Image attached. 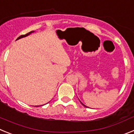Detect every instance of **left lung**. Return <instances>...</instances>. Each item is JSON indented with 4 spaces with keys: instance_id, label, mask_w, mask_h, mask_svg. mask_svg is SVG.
Instances as JSON below:
<instances>
[{
    "instance_id": "8db88e82",
    "label": "left lung",
    "mask_w": 134,
    "mask_h": 134,
    "mask_svg": "<svg viewBox=\"0 0 134 134\" xmlns=\"http://www.w3.org/2000/svg\"><path fill=\"white\" fill-rule=\"evenodd\" d=\"M80 103H81V104H82V105H83V106H85V107H86V105H84V104H83V103H82V102H81V101H80Z\"/></svg>"
}]
</instances>
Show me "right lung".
Listing matches in <instances>:
<instances>
[{
    "instance_id": "obj_1",
    "label": "right lung",
    "mask_w": 134,
    "mask_h": 134,
    "mask_svg": "<svg viewBox=\"0 0 134 134\" xmlns=\"http://www.w3.org/2000/svg\"><path fill=\"white\" fill-rule=\"evenodd\" d=\"M34 31H32L29 32L28 34H25V35H21V36H19V37H18V38L16 39V40H19V39H21V38H23V37H25L28 36V35H30V34H32V33H34ZM40 106H41V105H40ZM35 107H38V105H37V106H35Z\"/></svg>"
}]
</instances>
